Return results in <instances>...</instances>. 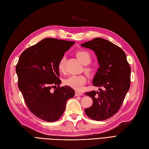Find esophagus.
<instances>
[{
    "label": "esophagus",
    "mask_w": 149,
    "mask_h": 149,
    "mask_svg": "<svg viewBox=\"0 0 149 149\" xmlns=\"http://www.w3.org/2000/svg\"><path fill=\"white\" fill-rule=\"evenodd\" d=\"M81 95H83V93L78 92V91H76L75 92V96H81Z\"/></svg>",
    "instance_id": "34e87169"
}]
</instances>
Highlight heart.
Listing matches in <instances>:
<instances>
[{
	"label": "heart",
	"instance_id": "b5f03b06",
	"mask_svg": "<svg viewBox=\"0 0 149 149\" xmlns=\"http://www.w3.org/2000/svg\"><path fill=\"white\" fill-rule=\"evenodd\" d=\"M75 56L84 65L88 64L91 61V57L88 52L85 51H78L76 52ZM65 59L64 57H62L59 60L58 64H57V68L60 72H64L65 71ZM84 70L86 74L88 75H92L94 74L95 69L93 67L87 66L85 67ZM87 81V79L83 75H71L69 77L65 80L64 84L69 86V87L72 88L76 90H80L82 88L84 85Z\"/></svg>",
	"mask_w": 149,
	"mask_h": 149
}]
</instances>
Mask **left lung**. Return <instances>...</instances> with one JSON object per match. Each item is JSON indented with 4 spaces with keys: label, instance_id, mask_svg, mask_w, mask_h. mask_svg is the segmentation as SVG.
<instances>
[{
    "label": "left lung",
    "instance_id": "8db88e82",
    "mask_svg": "<svg viewBox=\"0 0 149 149\" xmlns=\"http://www.w3.org/2000/svg\"><path fill=\"white\" fill-rule=\"evenodd\" d=\"M81 46L92 49L97 57L100 68L93 79L99 88L85 93L93 100L92 107L85 109L87 116L96 121L113 116L121 107L130 88L131 68L124 51L107 40L96 38Z\"/></svg>",
    "mask_w": 149,
    "mask_h": 149
}]
</instances>
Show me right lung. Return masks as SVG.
Segmentation results:
<instances>
[{
    "instance_id": "right-lung-1",
    "label": "right lung",
    "mask_w": 149,
    "mask_h": 149,
    "mask_svg": "<svg viewBox=\"0 0 149 149\" xmlns=\"http://www.w3.org/2000/svg\"><path fill=\"white\" fill-rule=\"evenodd\" d=\"M74 43L45 38L25 49L19 58L16 66L18 88L30 111L43 121H57L68 100L74 97L73 88L59 86L57 68L59 60Z\"/></svg>"
}]
</instances>
